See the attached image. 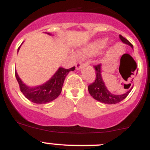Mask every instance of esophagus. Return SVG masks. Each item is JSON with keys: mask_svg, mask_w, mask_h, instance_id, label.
I'll list each match as a JSON object with an SVG mask.
<instances>
[{"mask_svg": "<svg viewBox=\"0 0 150 150\" xmlns=\"http://www.w3.org/2000/svg\"><path fill=\"white\" fill-rule=\"evenodd\" d=\"M83 64H84V63H83V60H79V61H78V62H76V69H79V68H80V67H82V65H83ZM85 64H86V63H85Z\"/></svg>", "mask_w": 150, "mask_h": 150, "instance_id": "1", "label": "esophagus"}]
</instances>
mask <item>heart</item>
<instances>
[{
    "mask_svg": "<svg viewBox=\"0 0 150 150\" xmlns=\"http://www.w3.org/2000/svg\"><path fill=\"white\" fill-rule=\"evenodd\" d=\"M106 41L104 40H98L95 43H92L91 44H90L89 46H88L85 52H86L87 54H94L96 53L100 49H102L105 46Z\"/></svg>",
    "mask_w": 150,
    "mask_h": 150,
    "instance_id": "1",
    "label": "heart"
}]
</instances>
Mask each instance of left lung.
I'll return each mask as SVG.
<instances>
[{
	"label": "left lung",
	"mask_w": 150,
	"mask_h": 150,
	"mask_svg": "<svg viewBox=\"0 0 150 150\" xmlns=\"http://www.w3.org/2000/svg\"><path fill=\"white\" fill-rule=\"evenodd\" d=\"M120 38L123 43L129 45L132 47L133 46V45L130 43L126 38H125L122 35H120ZM100 66H101V64H100L94 66V67L95 68L96 77L95 79V81L88 86V92L95 100H98V101L101 102V103L107 104H117V103L122 101L123 99H125L128 96V94L130 93V91H132V88H129L123 95H113V94L110 93L107 90V88H106L104 81L102 79L101 74H100ZM128 86L130 87L131 86V84H128Z\"/></svg>",
	"instance_id": "8db88e82"
}]
</instances>
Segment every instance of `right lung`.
Listing matches in <instances>:
<instances>
[{"label": "right lung", "instance_id": "right-lung-1", "mask_svg": "<svg viewBox=\"0 0 150 150\" xmlns=\"http://www.w3.org/2000/svg\"><path fill=\"white\" fill-rule=\"evenodd\" d=\"M74 70L75 67H73L70 69L59 67V70L49 81L41 86L34 88L28 87L24 84L20 78L18 77L16 71H15V75L18 83L20 91L26 98L36 104H46L55 100L60 95L66 76L70 71H73Z\"/></svg>", "mask_w": 150, "mask_h": 150}]
</instances>
